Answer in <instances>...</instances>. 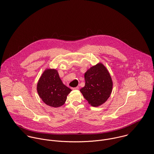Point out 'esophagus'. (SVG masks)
Wrapping results in <instances>:
<instances>
[{"label":"esophagus","mask_w":154,"mask_h":154,"mask_svg":"<svg viewBox=\"0 0 154 154\" xmlns=\"http://www.w3.org/2000/svg\"><path fill=\"white\" fill-rule=\"evenodd\" d=\"M72 89L73 90H79V87H75V88H72Z\"/></svg>","instance_id":"obj_1"}]
</instances>
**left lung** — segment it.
Segmentation results:
<instances>
[{"label":"left lung","mask_w":154,"mask_h":154,"mask_svg":"<svg viewBox=\"0 0 154 154\" xmlns=\"http://www.w3.org/2000/svg\"><path fill=\"white\" fill-rule=\"evenodd\" d=\"M85 86L80 91L84 97L93 106L105 103L112 89L111 77L101 63L93 66L85 74Z\"/></svg>","instance_id":"1"}]
</instances>
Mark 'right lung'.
<instances>
[{"label":"right lung","instance_id":"add662e5","mask_svg":"<svg viewBox=\"0 0 154 154\" xmlns=\"http://www.w3.org/2000/svg\"><path fill=\"white\" fill-rule=\"evenodd\" d=\"M37 91L44 103L57 108L65 103L66 96L71 89L63 84L57 70L47 69L37 83Z\"/></svg>","mask_w":154,"mask_h":154}]
</instances>
